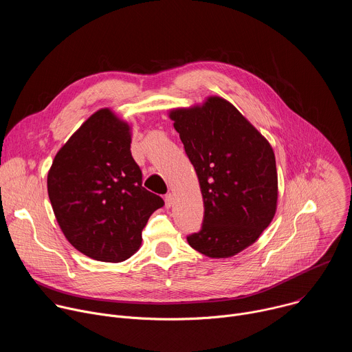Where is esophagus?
<instances>
[{
	"label": "esophagus",
	"mask_w": 352,
	"mask_h": 352,
	"mask_svg": "<svg viewBox=\"0 0 352 352\" xmlns=\"http://www.w3.org/2000/svg\"><path fill=\"white\" fill-rule=\"evenodd\" d=\"M164 200H166V206H167V208H171V205H173V200H174L173 195H171V193H167V195L164 196Z\"/></svg>",
	"instance_id": "obj_1"
}]
</instances>
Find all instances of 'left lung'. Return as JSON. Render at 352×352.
I'll use <instances>...</instances> for the list:
<instances>
[{"mask_svg": "<svg viewBox=\"0 0 352 352\" xmlns=\"http://www.w3.org/2000/svg\"><path fill=\"white\" fill-rule=\"evenodd\" d=\"M195 167L205 216L188 243L209 258H230L252 245L277 208V170L270 143L230 102L170 113Z\"/></svg>", "mask_w": 352, "mask_h": 352, "instance_id": "left-lung-1", "label": "left lung"}]
</instances>
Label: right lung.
Wrapping results in <instances>:
<instances>
[{
	"instance_id": "add662e5",
	"label": "right lung",
	"mask_w": 352,
	"mask_h": 352,
	"mask_svg": "<svg viewBox=\"0 0 352 352\" xmlns=\"http://www.w3.org/2000/svg\"><path fill=\"white\" fill-rule=\"evenodd\" d=\"M131 128L109 109L89 117L68 139L48 171L56 219L83 255L118 263L142 243V230L164 200L142 186L131 155Z\"/></svg>"
}]
</instances>
